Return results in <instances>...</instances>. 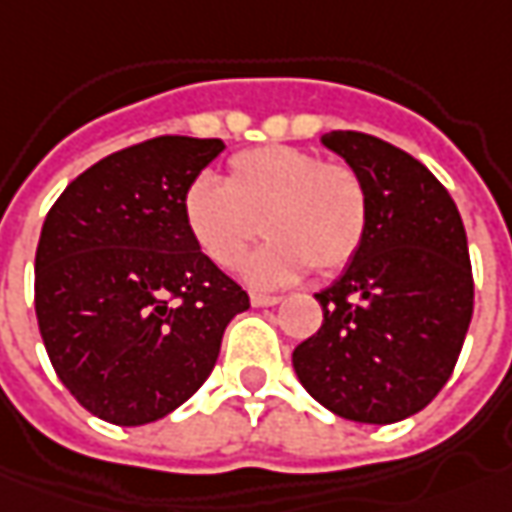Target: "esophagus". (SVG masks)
<instances>
[{"label":"esophagus","instance_id":"34e87169","mask_svg":"<svg viewBox=\"0 0 512 512\" xmlns=\"http://www.w3.org/2000/svg\"><path fill=\"white\" fill-rule=\"evenodd\" d=\"M281 301L278 295H264V292H250V303L253 306H276Z\"/></svg>","mask_w":512,"mask_h":512}]
</instances>
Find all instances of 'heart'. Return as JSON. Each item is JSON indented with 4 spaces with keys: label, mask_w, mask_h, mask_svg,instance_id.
<instances>
[{
    "label": "heart",
    "mask_w": 512,
    "mask_h": 512,
    "mask_svg": "<svg viewBox=\"0 0 512 512\" xmlns=\"http://www.w3.org/2000/svg\"><path fill=\"white\" fill-rule=\"evenodd\" d=\"M181 214L197 250L222 270L242 262L262 220L270 239L245 262V276L256 287H281L309 267L326 276L343 270L365 242L370 203L351 164L267 144L234 155L225 183L197 175Z\"/></svg>",
    "instance_id": "b5f03b06"
}]
</instances>
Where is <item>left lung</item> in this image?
<instances>
[{"label":"left lung","mask_w":512,"mask_h":512,"mask_svg":"<svg viewBox=\"0 0 512 512\" xmlns=\"http://www.w3.org/2000/svg\"><path fill=\"white\" fill-rule=\"evenodd\" d=\"M323 144L368 189V234L331 287L323 326L292 351L306 393L359 424H396L449 382L474 312L463 220L429 169L368 133L331 130Z\"/></svg>","instance_id":"obj_1"}]
</instances>
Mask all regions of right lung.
Wrapping results in <instances>:
<instances>
[{
  "label": "right lung",
  "instance_id": "right-lung-1",
  "mask_svg": "<svg viewBox=\"0 0 512 512\" xmlns=\"http://www.w3.org/2000/svg\"><path fill=\"white\" fill-rule=\"evenodd\" d=\"M220 139L158 136L77 175L35 250V317L49 362L91 415L142 426L209 379L248 292L183 225L186 186Z\"/></svg>",
  "mask_w": 512,
  "mask_h": 512
}]
</instances>
